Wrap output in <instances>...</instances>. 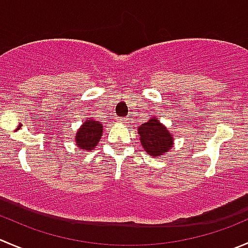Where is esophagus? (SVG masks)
<instances>
[{
    "label": "esophagus",
    "instance_id": "1",
    "mask_svg": "<svg viewBox=\"0 0 248 248\" xmlns=\"http://www.w3.org/2000/svg\"><path fill=\"white\" fill-rule=\"evenodd\" d=\"M117 121L121 122V124H127V119H121V117H120V119H117Z\"/></svg>",
    "mask_w": 248,
    "mask_h": 248
}]
</instances>
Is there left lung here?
Returning a JSON list of instances; mask_svg holds the SVG:
<instances>
[{
	"instance_id": "8db88e82",
	"label": "left lung",
	"mask_w": 248,
	"mask_h": 248,
	"mask_svg": "<svg viewBox=\"0 0 248 248\" xmlns=\"http://www.w3.org/2000/svg\"><path fill=\"white\" fill-rule=\"evenodd\" d=\"M139 140L144 150L150 156H161L173 148L174 137L157 117L153 116L138 127Z\"/></svg>"
}]
</instances>
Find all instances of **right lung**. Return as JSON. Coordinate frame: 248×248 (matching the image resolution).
Returning a JSON list of instances; mask_svg holds the SVG:
<instances>
[{
  "instance_id": "add662e5",
  "label": "right lung",
  "mask_w": 248,
  "mask_h": 248,
  "mask_svg": "<svg viewBox=\"0 0 248 248\" xmlns=\"http://www.w3.org/2000/svg\"><path fill=\"white\" fill-rule=\"evenodd\" d=\"M103 136V124L90 117L86 120L75 134V143L80 150L91 151L98 145Z\"/></svg>"
}]
</instances>
